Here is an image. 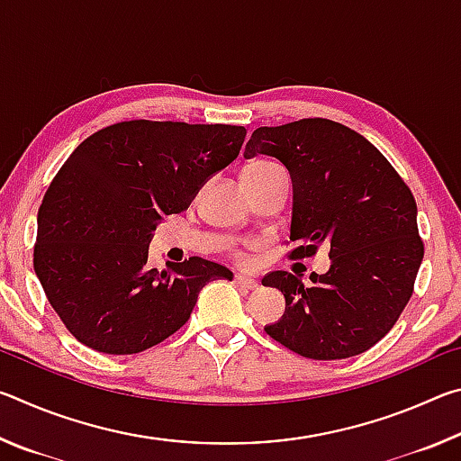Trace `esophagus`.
<instances>
[{
	"instance_id": "esophagus-1",
	"label": "esophagus",
	"mask_w": 461,
	"mask_h": 461,
	"mask_svg": "<svg viewBox=\"0 0 461 461\" xmlns=\"http://www.w3.org/2000/svg\"><path fill=\"white\" fill-rule=\"evenodd\" d=\"M233 283H236L241 288H249V291L258 288V280H254L252 276H246V275H236V276H233Z\"/></svg>"
}]
</instances>
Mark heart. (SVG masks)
<instances>
[{
  "label": "heart",
  "instance_id": "1",
  "mask_svg": "<svg viewBox=\"0 0 461 461\" xmlns=\"http://www.w3.org/2000/svg\"><path fill=\"white\" fill-rule=\"evenodd\" d=\"M268 168H278L275 162H268V160H256L252 165H248L246 170H268Z\"/></svg>",
  "mask_w": 461,
  "mask_h": 461
}]
</instances>
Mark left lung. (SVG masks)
<instances>
[{
    "mask_svg": "<svg viewBox=\"0 0 461 461\" xmlns=\"http://www.w3.org/2000/svg\"><path fill=\"white\" fill-rule=\"evenodd\" d=\"M264 154L293 183V258L330 246V270L305 286L291 272L262 278L285 294V315L264 327L272 339L311 360H343L393 330L423 260L417 203L390 162L357 131L311 118L258 128L244 158Z\"/></svg>",
    "mask_w": 461,
    "mask_h": 461,
    "instance_id": "8db88e82",
    "label": "left lung"
}]
</instances>
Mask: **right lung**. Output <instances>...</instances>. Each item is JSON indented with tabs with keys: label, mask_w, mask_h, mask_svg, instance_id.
<instances>
[{
	"label": "right lung",
	"mask_w": 461,
	"mask_h": 461,
	"mask_svg": "<svg viewBox=\"0 0 461 461\" xmlns=\"http://www.w3.org/2000/svg\"><path fill=\"white\" fill-rule=\"evenodd\" d=\"M244 126L122 122L75 148L38 209L34 272L77 339L101 354L156 346L186 323L201 288L231 280L199 258L148 267L154 230L189 209L238 158Z\"/></svg>",
	"instance_id": "right-lung-1"
}]
</instances>
